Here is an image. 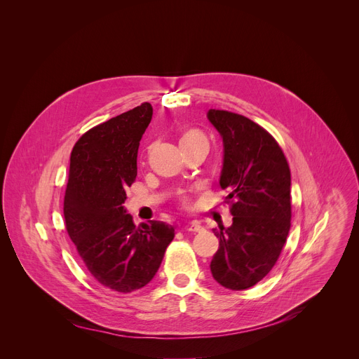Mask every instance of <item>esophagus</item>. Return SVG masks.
<instances>
[{
	"label": "esophagus",
	"instance_id": "34e87169",
	"mask_svg": "<svg viewBox=\"0 0 359 359\" xmlns=\"http://www.w3.org/2000/svg\"><path fill=\"white\" fill-rule=\"evenodd\" d=\"M187 231H194V233H201L204 230V227L198 223V222H191L184 227Z\"/></svg>",
	"mask_w": 359,
	"mask_h": 359
}]
</instances>
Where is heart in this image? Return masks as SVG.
<instances>
[{
  "mask_svg": "<svg viewBox=\"0 0 359 359\" xmlns=\"http://www.w3.org/2000/svg\"><path fill=\"white\" fill-rule=\"evenodd\" d=\"M200 140H206V137H204V135L197 129H189V130L183 132V135L180 136V144H189V143H194V142H200Z\"/></svg>",
  "mask_w": 359,
  "mask_h": 359,
  "instance_id": "1",
  "label": "heart"
}]
</instances>
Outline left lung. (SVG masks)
<instances>
[{"label":"left lung","mask_w":359,"mask_h":359,"mask_svg":"<svg viewBox=\"0 0 359 359\" xmlns=\"http://www.w3.org/2000/svg\"><path fill=\"white\" fill-rule=\"evenodd\" d=\"M208 119L223 139L220 187L229 190L233 224L215 229L220 238L210 263L213 278L247 290L277 263L291 226V173L276 139L248 118L210 109Z\"/></svg>","instance_id":"obj_1"}]
</instances>
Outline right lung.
<instances>
[{
  "instance_id": "obj_1",
  "label": "right lung",
  "mask_w": 359,
  "mask_h": 359,
  "mask_svg": "<svg viewBox=\"0 0 359 359\" xmlns=\"http://www.w3.org/2000/svg\"><path fill=\"white\" fill-rule=\"evenodd\" d=\"M151 115V105L143 102L89 129L71 153L64 198L67 231L93 278L118 292L150 283L175 237V229L163 222L135 226L123 208Z\"/></svg>"
}]
</instances>
